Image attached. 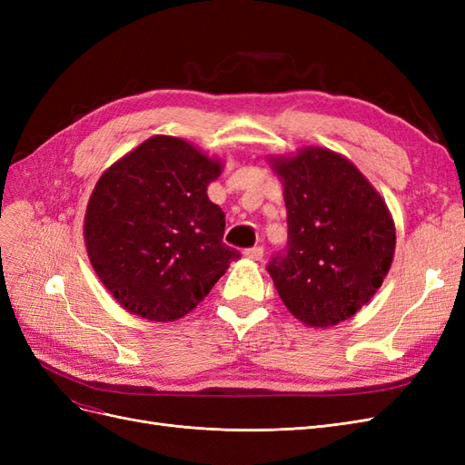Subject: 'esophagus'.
<instances>
[{"mask_svg": "<svg viewBox=\"0 0 465 465\" xmlns=\"http://www.w3.org/2000/svg\"><path fill=\"white\" fill-rule=\"evenodd\" d=\"M244 256L250 258V260H254V262H260L263 258V248L262 246L248 248V250H244Z\"/></svg>", "mask_w": 465, "mask_h": 465, "instance_id": "34e87169", "label": "esophagus"}]
</instances>
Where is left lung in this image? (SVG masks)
<instances>
[{
	"label": "left lung",
	"mask_w": 465,
	"mask_h": 465,
	"mask_svg": "<svg viewBox=\"0 0 465 465\" xmlns=\"http://www.w3.org/2000/svg\"><path fill=\"white\" fill-rule=\"evenodd\" d=\"M289 238L267 263L289 312L328 328L353 316L382 285L396 248L386 203L353 163L311 147L275 159Z\"/></svg>",
	"instance_id": "left-lung-1"
}]
</instances>
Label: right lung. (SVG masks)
<instances>
[{
  "label": "right lung",
  "instance_id": "right-lung-1",
  "mask_svg": "<svg viewBox=\"0 0 465 465\" xmlns=\"http://www.w3.org/2000/svg\"><path fill=\"white\" fill-rule=\"evenodd\" d=\"M221 164L184 139L154 135L96 182L85 215L91 263L125 311L186 316L241 252L223 242L224 213L207 198Z\"/></svg>",
  "mask_w": 465,
  "mask_h": 465
}]
</instances>
